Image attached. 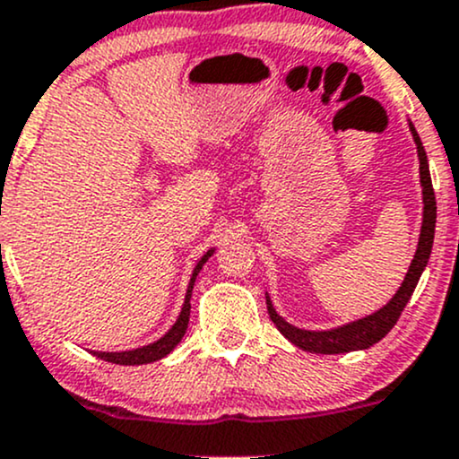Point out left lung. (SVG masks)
Instances as JSON below:
<instances>
[{"label": "left lung", "instance_id": "left-lung-1", "mask_svg": "<svg viewBox=\"0 0 459 459\" xmlns=\"http://www.w3.org/2000/svg\"><path fill=\"white\" fill-rule=\"evenodd\" d=\"M411 134H414L416 150H418V160H420V185H422V203H425V209H422V229H420V239H418V248L414 259H411L410 270H407L405 281L399 287L392 300L387 303L384 309L375 311L372 316H366V318L349 322L344 326H337V329L331 331H305L296 329L290 322H285L272 307L270 296H265V303H268V314L270 320L274 322L276 329L283 333L287 340L294 346L303 349L307 352H320V355H337V352H351V351H361L368 349V346L377 344L381 337L390 333L392 326L396 325V320L401 318V311L405 309L407 300L414 294L418 279H420L422 270H425L427 261H429L431 246H434V233H436V195H434V185H431L429 176V165H427V154L425 148H422L420 137H418L416 128L410 124Z\"/></svg>", "mask_w": 459, "mask_h": 459}]
</instances>
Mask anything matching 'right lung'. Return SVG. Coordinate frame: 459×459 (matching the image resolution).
Instances as JSON below:
<instances>
[{"label": "right lung", "mask_w": 459, "mask_h": 459, "mask_svg": "<svg viewBox=\"0 0 459 459\" xmlns=\"http://www.w3.org/2000/svg\"><path fill=\"white\" fill-rule=\"evenodd\" d=\"M213 255V250H209L203 259L198 261V265L194 268V274H191V281H189V287H187V296H185V305H183V311H180L178 320H176V325L172 329L168 331L160 340H156L154 344H148V346H141V349H134V351H124V352H95V357H100V359L104 361H110V364H119V366H139V364H150V361H156V359H163L165 355H169L176 349V344H178L180 340H183L185 331H187V325H189V309H191V290H194V283H195V276H198V272L203 270V265L206 264V259Z\"/></svg>", "instance_id": "right-lung-1"}]
</instances>
